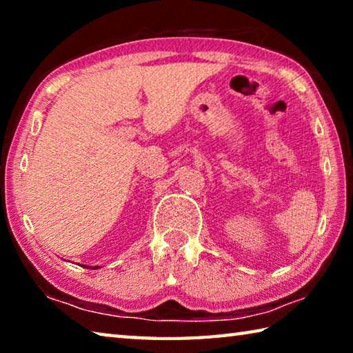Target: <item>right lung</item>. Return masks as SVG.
<instances>
[{"mask_svg": "<svg viewBox=\"0 0 353 353\" xmlns=\"http://www.w3.org/2000/svg\"><path fill=\"white\" fill-rule=\"evenodd\" d=\"M93 270H97V266H94V268H93Z\"/></svg>", "mask_w": 353, "mask_h": 353, "instance_id": "obj_1", "label": "right lung"}]
</instances>
